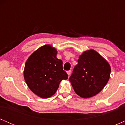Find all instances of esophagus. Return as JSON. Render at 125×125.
I'll return each instance as SVG.
<instances>
[{
	"instance_id": "obj_1",
	"label": "esophagus",
	"mask_w": 125,
	"mask_h": 125,
	"mask_svg": "<svg viewBox=\"0 0 125 125\" xmlns=\"http://www.w3.org/2000/svg\"><path fill=\"white\" fill-rule=\"evenodd\" d=\"M67 74H68L69 76L70 74H71V71H67Z\"/></svg>"
}]
</instances>
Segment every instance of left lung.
<instances>
[{
  "instance_id": "left-lung-1",
  "label": "left lung",
  "mask_w": 125,
  "mask_h": 125,
  "mask_svg": "<svg viewBox=\"0 0 125 125\" xmlns=\"http://www.w3.org/2000/svg\"><path fill=\"white\" fill-rule=\"evenodd\" d=\"M69 78L76 94L83 98L95 96L104 89L110 77L108 62L94 50L83 53Z\"/></svg>"
}]
</instances>
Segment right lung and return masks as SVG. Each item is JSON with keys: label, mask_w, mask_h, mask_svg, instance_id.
Returning <instances> with one entry per match:
<instances>
[{"label": "right lung", "mask_w": 125, "mask_h": 125, "mask_svg": "<svg viewBox=\"0 0 125 125\" xmlns=\"http://www.w3.org/2000/svg\"><path fill=\"white\" fill-rule=\"evenodd\" d=\"M57 51L51 45L43 46L28 59L24 78L34 94L48 98L55 94L62 80L68 78L63 69V62L56 58Z\"/></svg>", "instance_id": "add662e5"}]
</instances>
